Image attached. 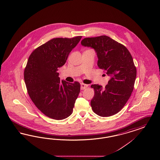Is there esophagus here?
Listing matches in <instances>:
<instances>
[{"mask_svg":"<svg viewBox=\"0 0 160 160\" xmlns=\"http://www.w3.org/2000/svg\"><path fill=\"white\" fill-rule=\"evenodd\" d=\"M87 87H88L87 84H84V83H81V89L82 90H84V89L86 88Z\"/></svg>","mask_w":160,"mask_h":160,"instance_id":"34e87169","label":"esophagus"}]
</instances>
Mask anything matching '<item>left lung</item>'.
I'll use <instances>...</instances> for the list:
<instances>
[{"instance_id":"1","label":"left lung","mask_w":160,"mask_h":160,"mask_svg":"<svg viewBox=\"0 0 160 160\" xmlns=\"http://www.w3.org/2000/svg\"><path fill=\"white\" fill-rule=\"evenodd\" d=\"M83 46L94 48L98 67L110 77L104 88L92 84L94 96L91 101L92 111L101 117H110L120 112L131 96L137 76L136 68L128 50L107 36L82 39Z\"/></svg>"}]
</instances>
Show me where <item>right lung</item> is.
Wrapping results in <instances>:
<instances>
[{"mask_svg": "<svg viewBox=\"0 0 160 160\" xmlns=\"http://www.w3.org/2000/svg\"><path fill=\"white\" fill-rule=\"evenodd\" d=\"M82 38L49 40L31 53L24 69V82L31 100L44 115L54 120H63L72 114L80 91L79 82L61 81L58 71Z\"/></svg>", "mask_w": 160, "mask_h": 160, "instance_id": "1", "label": "right lung"}]
</instances>
